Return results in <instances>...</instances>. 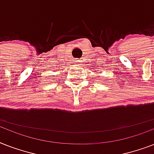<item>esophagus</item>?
I'll use <instances>...</instances> for the list:
<instances>
[{"mask_svg": "<svg viewBox=\"0 0 154 154\" xmlns=\"http://www.w3.org/2000/svg\"><path fill=\"white\" fill-rule=\"evenodd\" d=\"M80 62H81V60H76V63H77V64H79Z\"/></svg>", "mask_w": 154, "mask_h": 154, "instance_id": "34e87169", "label": "esophagus"}]
</instances>
